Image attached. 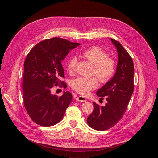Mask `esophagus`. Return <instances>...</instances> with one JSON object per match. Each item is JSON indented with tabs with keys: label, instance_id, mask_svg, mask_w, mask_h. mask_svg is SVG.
Masks as SVG:
<instances>
[{
	"label": "esophagus",
	"instance_id": "34e87169",
	"mask_svg": "<svg viewBox=\"0 0 158 158\" xmlns=\"http://www.w3.org/2000/svg\"><path fill=\"white\" fill-rule=\"evenodd\" d=\"M76 101H81V102H86V99L84 98V97H83V96H78V97H77L76 98Z\"/></svg>",
	"mask_w": 158,
	"mask_h": 158
}]
</instances>
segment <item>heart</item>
I'll use <instances>...</instances> for the list:
<instances>
[{
    "label": "heart",
    "mask_w": 158,
    "mask_h": 158,
    "mask_svg": "<svg viewBox=\"0 0 158 158\" xmlns=\"http://www.w3.org/2000/svg\"><path fill=\"white\" fill-rule=\"evenodd\" d=\"M82 56L94 65L93 75L97 77L102 84H107L113 78L116 70V62L114 58L109 57L106 51L99 46H92L85 49ZM77 62V59L75 56L69 59L67 64V70L69 73H74ZM97 78L79 77L73 81L71 87L80 94L87 95L90 91L98 87Z\"/></svg>",
    "instance_id": "heart-1"
}]
</instances>
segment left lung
Listing matches in <instances>:
<instances>
[{
  "instance_id": "obj_1",
  "label": "left lung",
  "mask_w": 158,
  "mask_h": 158,
  "mask_svg": "<svg viewBox=\"0 0 158 158\" xmlns=\"http://www.w3.org/2000/svg\"><path fill=\"white\" fill-rule=\"evenodd\" d=\"M118 53L116 73L109 82L96 93L107 101L104 106L95 102L94 110L87 118V123L93 129L105 131L115 126L123 117L134 91V64L129 53L119 42L110 39Z\"/></svg>"
}]
</instances>
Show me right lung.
<instances>
[{
    "instance_id": "add662e5",
    "label": "right lung",
    "mask_w": 158,
    "mask_h": 158,
    "mask_svg": "<svg viewBox=\"0 0 158 158\" xmlns=\"http://www.w3.org/2000/svg\"><path fill=\"white\" fill-rule=\"evenodd\" d=\"M79 45L53 37L39 42L27 54L22 77L23 99L27 112L36 124L52 126L62 120L72 94L66 91L58 96L51 94V89L59 85L66 88L67 84L60 80L64 78L61 61Z\"/></svg>"
}]
</instances>
